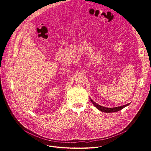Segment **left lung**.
<instances>
[{
	"label": "left lung",
	"instance_id": "obj_1",
	"mask_svg": "<svg viewBox=\"0 0 151 151\" xmlns=\"http://www.w3.org/2000/svg\"><path fill=\"white\" fill-rule=\"evenodd\" d=\"M91 102L94 104V105L95 106V107H96L97 109H99L100 111H103V112H105V113L116 112V111H118L121 110V109H124V107H127V105H129L130 104H126V105H122V106H121V107H114V108H107V107H103V106H101V105H98L97 104H96L95 102H94L92 99H91Z\"/></svg>",
	"mask_w": 151,
	"mask_h": 151
}]
</instances>
